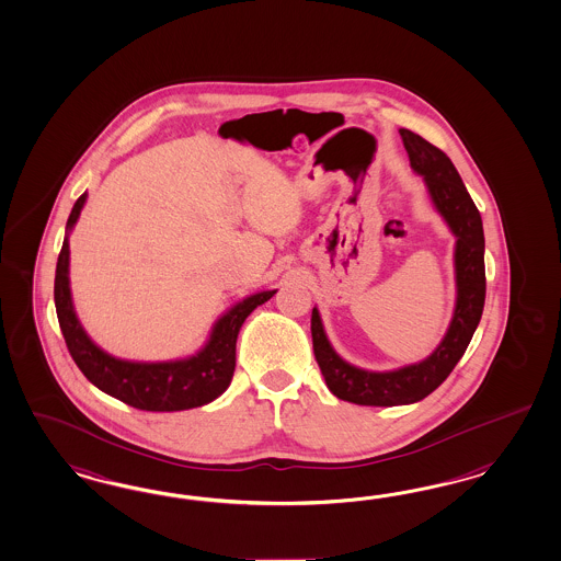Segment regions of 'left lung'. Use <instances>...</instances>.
Returning a JSON list of instances; mask_svg holds the SVG:
<instances>
[{"label": "left lung", "instance_id": "1", "mask_svg": "<svg viewBox=\"0 0 561 561\" xmlns=\"http://www.w3.org/2000/svg\"><path fill=\"white\" fill-rule=\"evenodd\" d=\"M399 134L403 137L411 169L424 176L432 202L457 237V306L450 327L434 354L420 364L391 373H368L347 364L331 347L319 310L312 308V347L329 391L343 401L374 408L417 403L436 391L465 354L485 305V238L479 209L462 185L455 164L440 148L409 129H399Z\"/></svg>", "mask_w": 561, "mask_h": 561}]
</instances>
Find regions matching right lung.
Wrapping results in <instances>:
<instances>
[{"label":"right lung","instance_id":"add662e5","mask_svg":"<svg viewBox=\"0 0 561 561\" xmlns=\"http://www.w3.org/2000/svg\"><path fill=\"white\" fill-rule=\"evenodd\" d=\"M85 193L73 205L68 232L80 218ZM275 289L259 291L232 306L214 324L204 350L174 362H127L108 356L85 335L69 291V242L64 240L55 270V308L69 354L85 378L102 392L144 411H183L202 408L228 389L237 366V337L244 319L267 302Z\"/></svg>","mask_w":561,"mask_h":561}]
</instances>
